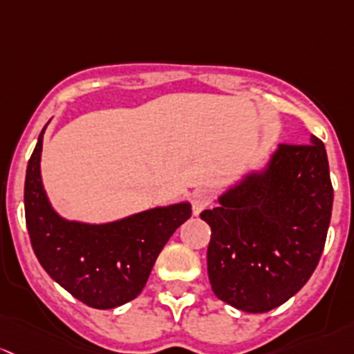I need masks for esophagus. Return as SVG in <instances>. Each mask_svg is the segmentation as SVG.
I'll list each match as a JSON object with an SVG mask.
<instances>
[{"instance_id": "obj_1", "label": "esophagus", "mask_w": 354, "mask_h": 354, "mask_svg": "<svg viewBox=\"0 0 354 354\" xmlns=\"http://www.w3.org/2000/svg\"><path fill=\"white\" fill-rule=\"evenodd\" d=\"M209 201H211L209 192L204 191V189H199V191L192 192V198H191L192 213H194V214L201 213L204 207H207V204H209Z\"/></svg>"}]
</instances>
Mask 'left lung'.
I'll list each match as a JSON object with an SVG mask.
<instances>
[{
    "mask_svg": "<svg viewBox=\"0 0 354 354\" xmlns=\"http://www.w3.org/2000/svg\"><path fill=\"white\" fill-rule=\"evenodd\" d=\"M334 191L326 147L278 145L261 170L245 174L204 209L211 227L207 276L220 300L264 313L310 279L326 243Z\"/></svg>",
    "mask_w": 354,
    "mask_h": 354,
    "instance_id": "8db88e82",
    "label": "left lung"
}]
</instances>
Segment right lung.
<instances>
[{"instance_id":"obj_1","label":"right lung","mask_w":354,"mask_h":354,"mask_svg":"<svg viewBox=\"0 0 354 354\" xmlns=\"http://www.w3.org/2000/svg\"><path fill=\"white\" fill-rule=\"evenodd\" d=\"M39 136L25 176V220L32 249L47 274L85 305L100 310L143 291L174 232L191 218L187 201L151 207L109 223L66 220L50 204L41 176Z\"/></svg>"}]
</instances>
